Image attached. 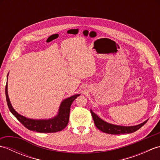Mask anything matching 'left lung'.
Listing matches in <instances>:
<instances>
[{
	"label": "left lung",
	"mask_w": 160,
	"mask_h": 160,
	"mask_svg": "<svg viewBox=\"0 0 160 160\" xmlns=\"http://www.w3.org/2000/svg\"><path fill=\"white\" fill-rule=\"evenodd\" d=\"M90 111L91 115H92L96 127L101 131L108 134L120 135L125 133H131V132H133L138 131L139 128H140L142 126L144 125L148 121V120H147L138 125L125 127V126H120L108 123V122L103 120L102 119H101L100 117H98V115L95 113L91 108Z\"/></svg>",
	"instance_id": "left-lung-1"
}]
</instances>
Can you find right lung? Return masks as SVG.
<instances>
[{"label": "right lung", "instance_id": "add662e5", "mask_svg": "<svg viewBox=\"0 0 160 160\" xmlns=\"http://www.w3.org/2000/svg\"><path fill=\"white\" fill-rule=\"evenodd\" d=\"M80 94L73 95L69 98L62 101L61 102L58 112L55 117L49 119H31L26 118L23 115L19 114L18 112L15 111L13 108L12 105L10 102L8 91V82L6 84L5 87V96L7 103H8V107L11 113L14 115L20 123L23 124L25 127H26L30 131H36L38 132H43V133H47V132H55L62 131L67 127L69 122V113L71 105L73 103V100L80 96Z\"/></svg>", "mask_w": 160, "mask_h": 160}]
</instances>
